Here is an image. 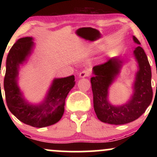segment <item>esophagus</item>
Listing matches in <instances>:
<instances>
[{"instance_id":"obj_1","label":"esophagus","mask_w":157,"mask_h":157,"mask_svg":"<svg viewBox=\"0 0 157 157\" xmlns=\"http://www.w3.org/2000/svg\"><path fill=\"white\" fill-rule=\"evenodd\" d=\"M90 75H91V73H90L89 70L84 69L80 73V75H79V77H80V78H84V77H89Z\"/></svg>"}]
</instances>
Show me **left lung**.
<instances>
[{
    "label": "left lung",
    "mask_w": 157,
    "mask_h": 157,
    "mask_svg": "<svg viewBox=\"0 0 157 157\" xmlns=\"http://www.w3.org/2000/svg\"><path fill=\"white\" fill-rule=\"evenodd\" d=\"M135 44L140 41L133 36ZM134 57L138 70L133 83V94L130 99L121 105L111 104L109 100V89L120 75L123 62L119 57L109 59L105 63L93 67L91 78L94 109L97 118L111 125H123L138 119L152 101L151 69L146 54L140 46L134 49Z\"/></svg>",
    "instance_id": "8db88e82"
}]
</instances>
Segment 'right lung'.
<instances>
[{"label":"right lung","mask_w":157,"mask_h":157,"mask_svg":"<svg viewBox=\"0 0 157 157\" xmlns=\"http://www.w3.org/2000/svg\"><path fill=\"white\" fill-rule=\"evenodd\" d=\"M33 41L32 37H22L11 48L6 57L3 87L11 113L26 125L44 128L57 123L62 117L65 100L75 86V81L74 75L55 78L42 101L39 103L29 102L18 86V75L21 66L27 63L34 51L35 44Z\"/></svg>","instance_id":"obj_1"}]
</instances>
